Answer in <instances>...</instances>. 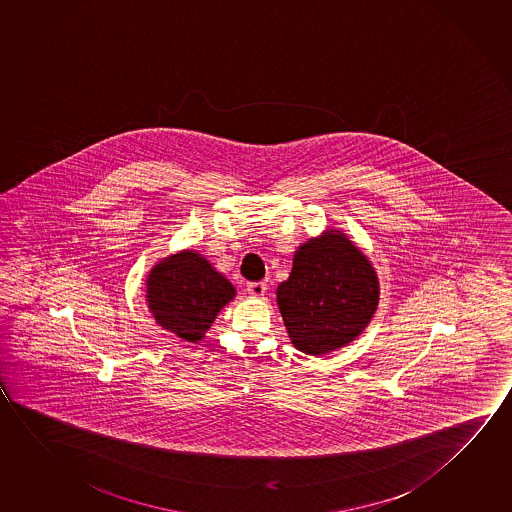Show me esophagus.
<instances>
[{
	"mask_svg": "<svg viewBox=\"0 0 512 512\" xmlns=\"http://www.w3.org/2000/svg\"><path fill=\"white\" fill-rule=\"evenodd\" d=\"M266 284L264 282H252V284L246 285V291H248V294L250 296H253V298H262L264 294H266Z\"/></svg>",
	"mask_w": 512,
	"mask_h": 512,
	"instance_id": "esophagus-1",
	"label": "esophagus"
}]
</instances>
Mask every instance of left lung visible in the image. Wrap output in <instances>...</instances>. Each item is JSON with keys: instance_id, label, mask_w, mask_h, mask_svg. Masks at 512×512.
Returning <instances> with one entry per match:
<instances>
[{"instance_id": "obj_1", "label": "left lung", "mask_w": 512, "mask_h": 512, "mask_svg": "<svg viewBox=\"0 0 512 512\" xmlns=\"http://www.w3.org/2000/svg\"><path fill=\"white\" fill-rule=\"evenodd\" d=\"M278 307L292 344L319 356L353 342L378 308V276L339 230L299 246Z\"/></svg>"}]
</instances>
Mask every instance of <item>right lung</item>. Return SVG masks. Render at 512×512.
<instances>
[{
  "instance_id": "1",
  "label": "right lung",
  "mask_w": 512,
  "mask_h": 512,
  "mask_svg": "<svg viewBox=\"0 0 512 512\" xmlns=\"http://www.w3.org/2000/svg\"><path fill=\"white\" fill-rule=\"evenodd\" d=\"M234 296L227 278L191 250L163 260L147 280V303L156 323L188 342L202 339Z\"/></svg>"
}]
</instances>
